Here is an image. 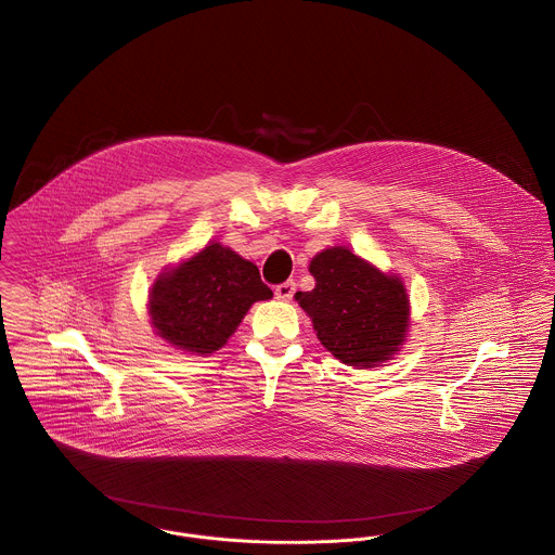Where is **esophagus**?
Listing matches in <instances>:
<instances>
[{
	"label": "esophagus",
	"mask_w": 555,
	"mask_h": 555,
	"mask_svg": "<svg viewBox=\"0 0 555 555\" xmlns=\"http://www.w3.org/2000/svg\"><path fill=\"white\" fill-rule=\"evenodd\" d=\"M295 288H297V284H295L293 280H288V282H284V284H278V286H275V299H280V301H291L293 295H295Z\"/></svg>",
	"instance_id": "esophagus-1"
}]
</instances>
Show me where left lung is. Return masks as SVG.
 <instances>
[{
    "mask_svg": "<svg viewBox=\"0 0 555 555\" xmlns=\"http://www.w3.org/2000/svg\"><path fill=\"white\" fill-rule=\"evenodd\" d=\"M317 288L297 293L320 344L341 363L372 367L396 354L408 326V297L401 280L385 275L346 247L314 256Z\"/></svg>",
    "mask_w": 555,
    "mask_h": 555,
    "instance_id": "left-lung-1",
    "label": "left lung"
}]
</instances>
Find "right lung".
<instances>
[{
  "label": "right lung",
  "instance_id": "1",
  "mask_svg": "<svg viewBox=\"0 0 555 555\" xmlns=\"http://www.w3.org/2000/svg\"><path fill=\"white\" fill-rule=\"evenodd\" d=\"M271 297L254 262L211 243L175 271L159 275L150 314L168 344L209 354L229 341L254 301Z\"/></svg>",
  "mask_w": 555,
  "mask_h": 555
}]
</instances>
